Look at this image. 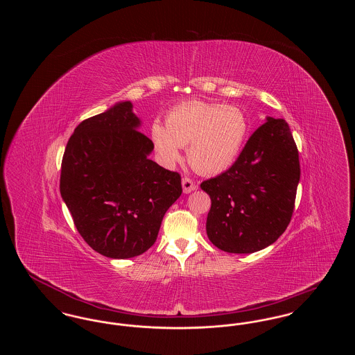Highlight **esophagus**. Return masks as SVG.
<instances>
[{"instance_id": "34e87169", "label": "esophagus", "mask_w": 355, "mask_h": 355, "mask_svg": "<svg viewBox=\"0 0 355 355\" xmlns=\"http://www.w3.org/2000/svg\"><path fill=\"white\" fill-rule=\"evenodd\" d=\"M182 189H184V193H190V191H193V190H196L197 189V185H196V182L191 180V178H189V177H184L182 178Z\"/></svg>"}]
</instances>
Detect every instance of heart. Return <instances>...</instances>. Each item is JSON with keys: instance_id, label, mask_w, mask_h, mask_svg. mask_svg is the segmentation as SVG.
Returning a JSON list of instances; mask_svg holds the SVG:
<instances>
[{"instance_id": "obj_1", "label": "heart", "mask_w": 355, "mask_h": 355, "mask_svg": "<svg viewBox=\"0 0 355 355\" xmlns=\"http://www.w3.org/2000/svg\"><path fill=\"white\" fill-rule=\"evenodd\" d=\"M250 123L245 112L233 105L216 102H182L166 114V126L154 121L150 139L158 161L171 166L187 146L191 166L203 174H220L229 169L242 152Z\"/></svg>"}]
</instances>
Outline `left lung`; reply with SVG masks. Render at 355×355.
Returning <instances> with one entry per match:
<instances>
[{"mask_svg": "<svg viewBox=\"0 0 355 355\" xmlns=\"http://www.w3.org/2000/svg\"><path fill=\"white\" fill-rule=\"evenodd\" d=\"M300 177V154L286 121L269 117L229 169L201 184L211 198L206 220L211 243L236 254L274 243L293 217Z\"/></svg>", "mask_w": 355, "mask_h": 355, "instance_id": "1", "label": "left lung"}]
</instances>
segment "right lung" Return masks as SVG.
<instances>
[{
    "label": "right lung",
    "instance_id": "1",
    "mask_svg": "<svg viewBox=\"0 0 355 355\" xmlns=\"http://www.w3.org/2000/svg\"><path fill=\"white\" fill-rule=\"evenodd\" d=\"M129 101L86 119L69 138L60 191L85 242L109 258L150 249L170 206L182 193L181 175L148 155L152 139L138 132Z\"/></svg>",
    "mask_w": 355,
    "mask_h": 355
}]
</instances>
